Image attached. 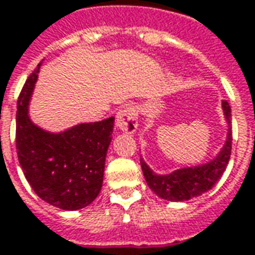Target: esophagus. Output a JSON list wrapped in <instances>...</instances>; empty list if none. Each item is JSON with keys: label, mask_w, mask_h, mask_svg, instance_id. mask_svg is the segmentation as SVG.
Instances as JSON below:
<instances>
[{"label": "esophagus", "mask_w": 255, "mask_h": 255, "mask_svg": "<svg viewBox=\"0 0 255 255\" xmlns=\"http://www.w3.org/2000/svg\"><path fill=\"white\" fill-rule=\"evenodd\" d=\"M137 109L134 107L122 108L116 115V128L126 133H134L137 129Z\"/></svg>", "instance_id": "1"}]
</instances>
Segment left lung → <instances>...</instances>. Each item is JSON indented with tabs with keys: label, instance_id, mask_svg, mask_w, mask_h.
Masks as SVG:
<instances>
[{
	"label": "left lung",
	"instance_id": "left-lung-1",
	"mask_svg": "<svg viewBox=\"0 0 255 255\" xmlns=\"http://www.w3.org/2000/svg\"><path fill=\"white\" fill-rule=\"evenodd\" d=\"M222 108L226 116L229 130H227V139L220 153L216 155L215 160L209 163L196 165V167H188L181 168L177 171H172L167 175H158L153 172L148 165L143 160H140L141 170L144 174L146 182L150 189L163 199L178 202V201H188L191 198L202 195L203 192L212 189V187L218 182L223 172L226 170L230 154H232V109L227 101L222 102Z\"/></svg>",
	"mask_w": 255,
	"mask_h": 255
}]
</instances>
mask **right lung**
I'll use <instances>...</instances> for the list:
<instances>
[{"label":"right lung","instance_id":"obj_1","mask_svg":"<svg viewBox=\"0 0 255 255\" xmlns=\"http://www.w3.org/2000/svg\"><path fill=\"white\" fill-rule=\"evenodd\" d=\"M40 64L29 76L18 98L16 151L25 178L44 202L64 211L88 206L98 196L115 118L49 133L28 116L30 95Z\"/></svg>","mask_w":255,"mask_h":255}]
</instances>
